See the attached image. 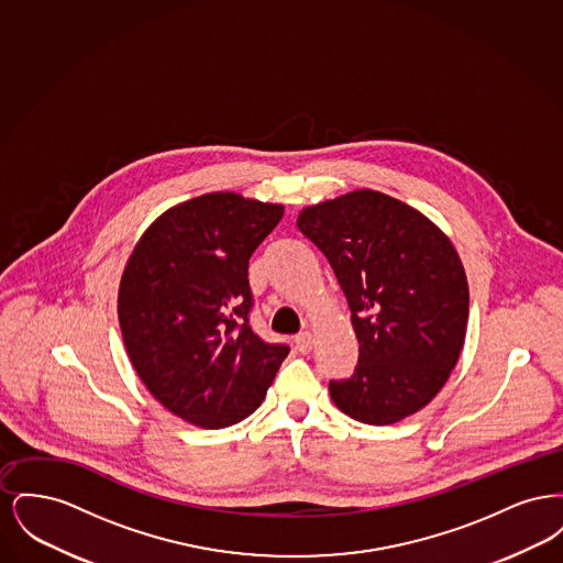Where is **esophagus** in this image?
Listing matches in <instances>:
<instances>
[{
    "label": "esophagus",
    "mask_w": 563,
    "mask_h": 563,
    "mask_svg": "<svg viewBox=\"0 0 563 563\" xmlns=\"http://www.w3.org/2000/svg\"><path fill=\"white\" fill-rule=\"evenodd\" d=\"M312 344H314V338L310 331H301L295 335V349L299 350L301 354H308L312 350Z\"/></svg>",
    "instance_id": "obj_1"
}]
</instances>
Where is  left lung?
Listing matches in <instances>:
<instances>
[{"label":"left lung","mask_w":563,"mask_h":563,"mask_svg":"<svg viewBox=\"0 0 563 563\" xmlns=\"http://www.w3.org/2000/svg\"><path fill=\"white\" fill-rule=\"evenodd\" d=\"M297 228L335 272L358 340L354 374L329 382L331 399L374 427L416 413L448 382L466 335L468 285L454 244L374 189L308 207Z\"/></svg>","instance_id":"left-lung-1"}]
</instances>
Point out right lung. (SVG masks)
I'll return each instance as SVG.
<instances>
[{
	"instance_id": "obj_1",
	"label": "right lung",
	"mask_w": 563,
	"mask_h": 563,
	"mask_svg": "<svg viewBox=\"0 0 563 563\" xmlns=\"http://www.w3.org/2000/svg\"><path fill=\"white\" fill-rule=\"evenodd\" d=\"M280 205L214 191L161 214L136 242L118 294L134 369L158 401L202 429L251 416L287 358L251 327L249 260Z\"/></svg>"
}]
</instances>
